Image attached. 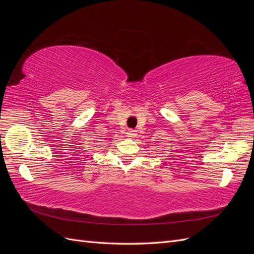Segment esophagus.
<instances>
[{
  "label": "esophagus",
  "mask_w": 254,
  "mask_h": 254,
  "mask_svg": "<svg viewBox=\"0 0 254 254\" xmlns=\"http://www.w3.org/2000/svg\"><path fill=\"white\" fill-rule=\"evenodd\" d=\"M126 134H127V136L129 137V139H134V137L136 136V131H135V130L129 129Z\"/></svg>",
  "instance_id": "1"
}]
</instances>
